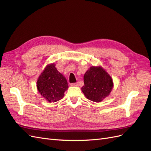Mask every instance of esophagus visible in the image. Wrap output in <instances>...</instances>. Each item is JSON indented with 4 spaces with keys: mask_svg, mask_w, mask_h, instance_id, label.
<instances>
[{
    "mask_svg": "<svg viewBox=\"0 0 151 151\" xmlns=\"http://www.w3.org/2000/svg\"><path fill=\"white\" fill-rule=\"evenodd\" d=\"M71 86L72 87H76V86H78V83H73L71 84Z\"/></svg>",
    "mask_w": 151,
    "mask_h": 151,
    "instance_id": "34e87169",
    "label": "esophagus"
}]
</instances>
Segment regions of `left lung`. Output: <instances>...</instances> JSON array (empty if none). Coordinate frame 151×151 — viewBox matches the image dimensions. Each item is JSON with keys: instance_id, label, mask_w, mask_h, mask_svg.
Listing matches in <instances>:
<instances>
[{"instance_id": "1", "label": "left lung", "mask_w": 151, "mask_h": 151, "mask_svg": "<svg viewBox=\"0 0 151 151\" xmlns=\"http://www.w3.org/2000/svg\"><path fill=\"white\" fill-rule=\"evenodd\" d=\"M82 91L92 101L99 103L109 96L114 87L113 80L101 66H91L83 76Z\"/></svg>"}]
</instances>
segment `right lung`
I'll return each instance as SVG.
<instances>
[{
    "mask_svg": "<svg viewBox=\"0 0 151 151\" xmlns=\"http://www.w3.org/2000/svg\"><path fill=\"white\" fill-rule=\"evenodd\" d=\"M38 92L46 101L52 103L64 97L68 85L65 76L58 71L54 63L46 65L37 80Z\"/></svg>",
    "mask_w": 151,
    "mask_h": 151,
    "instance_id": "right-lung-1",
    "label": "right lung"
}]
</instances>
